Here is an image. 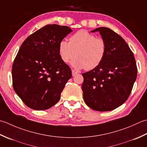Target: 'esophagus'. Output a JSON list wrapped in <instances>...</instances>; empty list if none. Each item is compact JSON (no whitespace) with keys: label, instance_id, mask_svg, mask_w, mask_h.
I'll list each match as a JSON object with an SVG mask.
<instances>
[{"label":"esophagus","instance_id":"obj_1","mask_svg":"<svg viewBox=\"0 0 147 147\" xmlns=\"http://www.w3.org/2000/svg\"><path fill=\"white\" fill-rule=\"evenodd\" d=\"M77 74H78L77 71H75L74 70H71V74H72V76H76V75H77Z\"/></svg>","mask_w":147,"mask_h":147}]
</instances>
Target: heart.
I'll return each instance as SVG.
<instances>
[{
    "instance_id": "obj_1",
    "label": "heart",
    "mask_w": 147,
    "mask_h": 147,
    "mask_svg": "<svg viewBox=\"0 0 147 147\" xmlns=\"http://www.w3.org/2000/svg\"><path fill=\"white\" fill-rule=\"evenodd\" d=\"M58 53L61 61L68 63L77 57L71 65L75 68L93 70L100 65L107 53V44L102 38L96 37L86 30L78 31L71 36L69 42H59Z\"/></svg>"
}]
</instances>
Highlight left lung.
I'll return each instance as SVG.
<instances>
[{
    "label": "left lung",
    "instance_id": "left-lung-1",
    "mask_svg": "<svg viewBox=\"0 0 147 147\" xmlns=\"http://www.w3.org/2000/svg\"><path fill=\"white\" fill-rule=\"evenodd\" d=\"M99 32L107 44V53L97 68L82 74L83 98L92 110L110 111L122 105L132 91L137 77V67L133 52L125 41L107 27Z\"/></svg>",
    "mask_w": 147,
    "mask_h": 147
}]
</instances>
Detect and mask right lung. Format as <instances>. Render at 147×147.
<instances>
[{
  "mask_svg": "<svg viewBox=\"0 0 147 147\" xmlns=\"http://www.w3.org/2000/svg\"><path fill=\"white\" fill-rule=\"evenodd\" d=\"M72 31L67 26L47 25L26 38L12 67L14 91L28 107L44 110L58 103L71 71L61 61L59 42Z\"/></svg>",
  "mask_w": 147,
  "mask_h": 147,
  "instance_id": "1",
  "label": "right lung"
}]
</instances>
